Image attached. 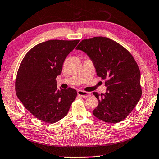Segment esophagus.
Wrapping results in <instances>:
<instances>
[{
  "instance_id": "obj_1",
  "label": "esophagus",
  "mask_w": 159,
  "mask_h": 159,
  "mask_svg": "<svg viewBox=\"0 0 159 159\" xmlns=\"http://www.w3.org/2000/svg\"><path fill=\"white\" fill-rule=\"evenodd\" d=\"M77 95L80 97H82V98H88V97L90 95V94L89 92L84 91V90H77Z\"/></svg>"
}]
</instances>
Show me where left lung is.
<instances>
[{"instance_id": "left-lung-1", "label": "left lung", "mask_w": 159, "mask_h": 159, "mask_svg": "<svg viewBox=\"0 0 159 159\" xmlns=\"http://www.w3.org/2000/svg\"><path fill=\"white\" fill-rule=\"evenodd\" d=\"M76 49L92 60L97 75L106 80V92H94L99 104L93 111L100 120L116 124L129 115L142 95L141 73L132 55L120 44L106 37L84 39Z\"/></svg>"}]
</instances>
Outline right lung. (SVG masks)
Segmentation results:
<instances>
[{
  "label": "right lung",
  "mask_w": 159,
  "mask_h": 159,
  "mask_svg": "<svg viewBox=\"0 0 159 159\" xmlns=\"http://www.w3.org/2000/svg\"><path fill=\"white\" fill-rule=\"evenodd\" d=\"M80 40H51L35 45L22 59L16 75V95L35 117L53 124L65 116L77 97L72 88L59 89L60 75L66 57Z\"/></svg>",
  "instance_id": "1"
}]
</instances>
